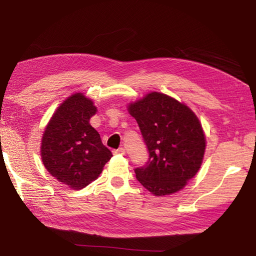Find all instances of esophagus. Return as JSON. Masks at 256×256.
<instances>
[{"label": "esophagus", "instance_id": "obj_1", "mask_svg": "<svg viewBox=\"0 0 256 256\" xmlns=\"http://www.w3.org/2000/svg\"><path fill=\"white\" fill-rule=\"evenodd\" d=\"M114 154H125V149L124 148H118L114 150Z\"/></svg>", "mask_w": 256, "mask_h": 256}]
</instances>
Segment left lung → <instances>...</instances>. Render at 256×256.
Instances as JSON below:
<instances>
[{
  "label": "left lung",
  "instance_id": "8db88e82",
  "mask_svg": "<svg viewBox=\"0 0 256 256\" xmlns=\"http://www.w3.org/2000/svg\"><path fill=\"white\" fill-rule=\"evenodd\" d=\"M148 146L149 159L134 170L157 196L178 192L200 170L206 150L201 123L190 108L164 94L150 92L128 105Z\"/></svg>",
  "mask_w": 256,
  "mask_h": 256
}]
</instances>
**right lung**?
<instances>
[{"instance_id":"right-lung-1","label":"right lung","mask_w":256,"mask_h":256,"mask_svg":"<svg viewBox=\"0 0 256 256\" xmlns=\"http://www.w3.org/2000/svg\"><path fill=\"white\" fill-rule=\"evenodd\" d=\"M97 108L78 92L66 99L42 134L40 154L50 174L72 190H81L102 174L112 154L90 125Z\"/></svg>"}]
</instances>
